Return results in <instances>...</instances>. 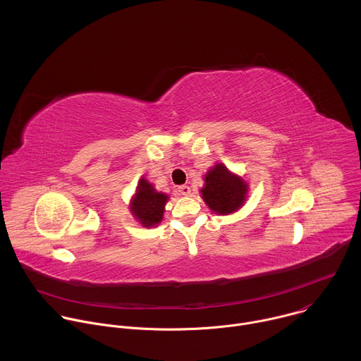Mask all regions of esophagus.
I'll return each instance as SVG.
<instances>
[{
  "mask_svg": "<svg viewBox=\"0 0 361 361\" xmlns=\"http://www.w3.org/2000/svg\"><path fill=\"white\" fill-rule=\"evenodd\" d=\"M178 191H180V194H183V195H190V194H191V188H190L188 185H180V187H178Z\"/></svg>",
  "mask_w": 361,
  "mask_h": 361,
  "instance_id": "esophagus-1",
  "label": "esophagus"
}]
</instances>
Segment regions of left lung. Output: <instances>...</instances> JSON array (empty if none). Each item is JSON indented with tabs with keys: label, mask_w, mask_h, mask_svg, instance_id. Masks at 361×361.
I'll use <instances>...</instances> for the list:
<instances>
[{
	"label": "left lung",
	"mask_w": 361,
	"mask_h": 361,
	"mask_svg": "<svg viewBox=\"0 0 361 361\" xmlns=\"http://www.w3.org/2000/svg\"><path fill=\"white\" fill-rule=\"evenodd\" d=\"M201 198L216 214L227 216L240 210L248 195V183L231 173L223 163H216L204 176Z\"/></svg>",
	"instance_id": "obj_1"
}]
</instances>
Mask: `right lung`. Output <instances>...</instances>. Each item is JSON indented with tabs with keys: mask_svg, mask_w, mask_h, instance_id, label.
<instances>
[{
	"mask_svg": "<svg viewBox=\"0 0 361 361\" xmlns=\"http://www.w3.org/2000/svg\"><path fill=\"white\" fill-rule=\"evenodd\" d=\"M169 198L166 192L157 191L151 183L141 177L130 200V212L142 227H156L163 221Z\"/></svg>",
	"mask_w": 361,
	"mask_h": 361,
	"instance_id": "right-lung-1",
	"label": "right lung"
}]
</instances>
